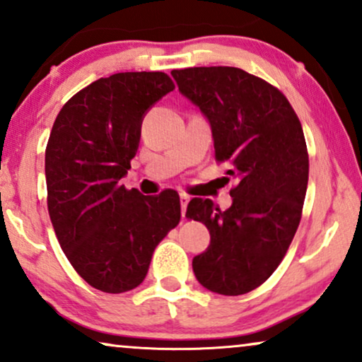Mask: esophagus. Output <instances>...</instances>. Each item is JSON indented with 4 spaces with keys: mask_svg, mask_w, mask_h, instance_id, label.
<instances>
[{
    "mask_svg": "<svg viewBox=\"0 0 362 362\" xmlns=\"http://www.w3.org/2000/svg\"><path fill=\"white\" fill-rule=\"evenodd\" d=\"M189 201H190V197L187 194H180V206H182V216L185 214V211H187V204H189Z\"/></svg>",
    "mask_w": 362,
    "mask_h": 362,
    "instance_id": "34e87169",
    "label": "esophagus"
}]
</instances>
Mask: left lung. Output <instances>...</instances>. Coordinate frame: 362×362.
I'll use <instances>...</instances> for the list:
<instances>
[{"mask_svg":"<svg viewBox=\"0 0 362 362\" xmlns=\"http://www.w3.org/2000/svg\"><path fill=\"white\" fill-rule=\"evenodd\" d=\"M178 90L211 124L216 161L238 180L233 204L192 199L187 218L209 230L192 269L206 289L240 296L264 284L284 259L301 221L308 149L296 112L271 83L231 66L173 69Z\"/></svg>","mask_w":362,"mask_h":362,"instance_id":"obj_1","label":"left lung"}]
</instances>
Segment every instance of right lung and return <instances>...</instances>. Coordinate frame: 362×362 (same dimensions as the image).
<instances>
[{"label": "right lung", "instance_id": "1", "mask_svg": "<svg viewBox=\"0 0 362 362\" xmlns=\"http://www.w3.org/2000/svg\"><path fill=\"white\" fill-rule=\"evenodd\" d=\"M173 88L161 71L112 74L73 95L54 120L45 148L49 216L74 271L103 293L138 288L156 245L180 221L175 190L143 195L120 184L144 114Z\"/></svg>", "mask_w": 362, "mask_h": 362}]
</instances>
